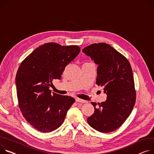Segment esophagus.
I'll use <instances>...</instances> for the list:
<instances>
[{
	"instance_id": "esophagus-1",
	"label": "esophagus",
	"mask_w": 154,
	"mask_h": 154,
	"mask_svg": "<svg viewBox=\"0 0 154 154\" xmlns=\"http://www.w3.org/2000/svg\"><path fill=\"white\" fill-rule=\"evenodd\" d=\"M75 101H77V102H79V103H86V101L85 100H82V99H80V98H77L76 99H75Z\"/></svg>"
}]
</instances>
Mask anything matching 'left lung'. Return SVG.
Segmentation results:
<instances>
[{"mask_svg": "<svg viewBox=\"0 0 154 154\" xmlns=\"http://www.w3.org/2000/svg\"><path fill=\"white\" fill-rule=\"evenodd\" d=\"M98 64L97 84L103 87L106 100L91 102L94 113L87 118L95 130L108 133L119 128L131 113L136 102V90L128 60L106 43H94L82 49Z\"/></svg>", "mask_w": 154, "mask_h": 154, "instance_id": "obj_1", "label": "left lung"}]
</instances>
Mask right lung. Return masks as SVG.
<instances>
[{
	"instance_id": "1",
	"label": "right lung",
	"mask_w": 154,
	"mask_h": 154,
	"mask_svg": "<svg viewBox=\"0 0 154 154\" xmlns=\"http://www.w3.org/2000/svg\"><path fill=\"white\" fill-rule=\"evenodd\" d=\"M78 46L45 43L20 64L15 82L18 105L29 123L43 132L61 126L75 102L72 97L51 93L53 80L61 79L66 66L79 54Z\"/></svg>"
}]
</instances>
